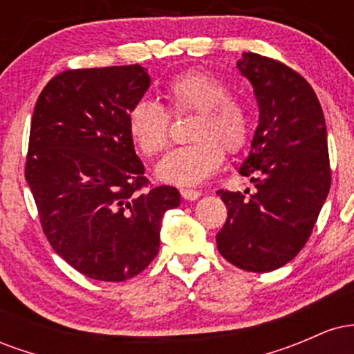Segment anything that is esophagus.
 <instances>
[{
  "instance_id": "esophagus-1",
  "label": "esophagus",
  "mask_w": 354,
  "mask_h": 354,
  "mask_svg": "<svg viewBox=\"0 0 354 354\" xmlns=\"http://www.w3.org/2000/svg\"><path fill=\"white\" fill-rule=\"evenodd\" d=\"M180 193H181L183 200H186V201H194L201 196V191H198V189H181Z\"/></svg>"
}]
</instances>
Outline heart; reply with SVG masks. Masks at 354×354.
I'll use <instances>...</instances> for the list:
<instances>
[{
  "mask_svg": "<svg viewBox=\"0 0 354 354\" xmlns=\"http://www.w3.org/2000/svg\"><path fill=\"white\" fill-rule=\"evenodd\" d=\"M166 108L140 98L128 109V129L146 156L163 153L169 143L171 117L196 113L191 126L193 145L181 146L156 166L161 181L178 186L200 185L221 166L225 149L239 153L251 136V111L245 100L231 95L228 84L206 70H188L165 86Z\"/></svg>",
  "mask_w": 354,
  "mask_h": 354,
  "instance_id": "b5f03b06",
  "label": "heart"
}]
</instances>
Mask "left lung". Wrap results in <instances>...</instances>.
<instances>
[{
    "instance_id": "1",
    "label": "left lung",
    "mask_w": 354,
    "mask_h": 354,
    "mask_svg": "<svg viewBox=\"0 0 354 354\" xmlns=\"http://www.w3.org/2000/svg\"><path fill=\"white\" fill-rule=\"evenodd\" d=\"M238 70L259 106L250 156L239 168L254 191H218L228 218L216 245L231 265L266 273L303 250L330 193L326 124L315 89L293 68L243 53Z\"/></svg>"
}]
</instances>
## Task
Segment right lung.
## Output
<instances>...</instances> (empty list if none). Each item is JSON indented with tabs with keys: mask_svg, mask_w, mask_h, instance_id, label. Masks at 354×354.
Returning a JSON list of instances; mask_svg holds the SVG:
<instances>
[{
	"mask_svg": "<svg viewBox=\"0 0 354 354\" xmlns=\"http://www.w3.org/2000/svg\"><path fill=\"white\" fill-rule=\"evenodd\" d=\"M148 88L140 64L66 70L36 101L24 176L53 250L91 279L140 274L180 206L176 188L145 176L129 135L128 109Z\"/></svg>",
	"mask_w": 354,
	"mask_h": 354,
	"instance_id": "1",
	"label": "right lung"
}]
</instances>
